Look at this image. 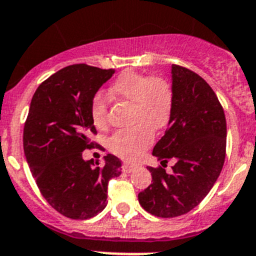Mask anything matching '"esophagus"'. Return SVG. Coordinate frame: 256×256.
Returning a JSON list of instances; mask_svg holds the SVG:
<instances>
[{
  "label": "esophagus",
  "instance_id": "obj_1",
  "mask_svg": "<svg viewBox=\"0 0 256 256\" xmlns=\"http://www.w3.org/2000/svg\"><path fill=\"white\" fill-rule=\"evenodd\" d=\"M135 168H136L135 164H128V163L122 164V170L125 172V173H131V172H132Z\"/></svg>",
  "mask_w": 256,
  "mask_h": 256
}]
</instances>
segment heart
Returning a JSON list of instances; mask_svg holds the SVG:
<instances>
[{"label":"heart","mask_w":256,"mask_h":256,"mask_svg":"<svg viewBox=\"0 0 256 256\" xmlns=\"http://www.w3.org/2000/svg\"><path fill=\"white\" fill-rule=\"evenodd\" d=\"M110 92L116 98L132 104L134 122L139 125L121 130L110 140V149L125 159H135L154 139L152 130L168 124L173 108V90L162 77H148L136 72H124L112 83ZM90 117L97 128L107 124V104L104 93L93 96Z\"/></svg>","instance_id":"heart-1"}]
</instances>
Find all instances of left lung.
Returning a JSON list of instances; mask_svg holds the SVG:
<instances>
[{
	"mask_svg": "<svg viewBox=\"0 0 256 256\" xmlns=\"http://www.w3.org/2000/svg\"><path fill=\"white\" fill-rule=\"evenodd\" d=\"M172 90L168 128L152 155L162 166L176 163L172 173L148 166L152 183L138 196L145 211L164 218L187 214L208 194L224 166L228 135L225 112L204 78L173 64Z\"/></svg>",
	"mask_w": 256,
	"mask_h": 256,
	"instance_id": "left-lung-1",
	"label": "left lung"
}]
</instances>
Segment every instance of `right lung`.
Here are the masks:
<instances>
[{
  "instance_id": "1",
  "label": "right lung",
  "mask_w": 256,
  "mask_h": 256,
  "mask_svg": "<svg viewBox=\"0 0 256 256\" xmlns=\"http://www.w3.org/2000/svg\"><path fill=\"white\" fill-rule=\"evenodd\" d=\"M114 69L87 64L66 66L50 76L32 96L24 128V152L48 204L63 216L87 220L107 206L108 180L121 174L112 154L104 163L84 160L83 150L94 146L97 134L90 102Z\"/></svg>"
}]
</instances>
